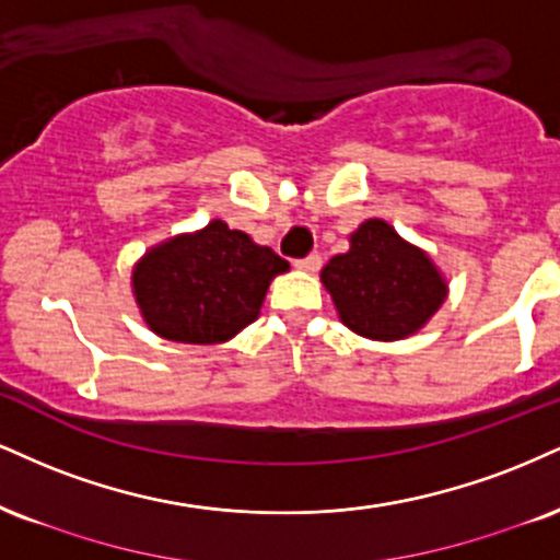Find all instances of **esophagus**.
<instances>
[{
	"label": "esophagus",
	"mask_w": 560,
	"mask_h": 560,
	"mask_svg": "<svg viewBox=\"0 0 560 560\" xmlns=\"http://www.w3.org/2000/svg\"><path fill=\"white\" fill-rule=\"evenodd\" d=\"M320 255H307V258L302 260H294V266L300 268V271H307V273H315L320 268Z\"/></svg>",
	"instance_id": "esophagus-1"
}]
</instances>
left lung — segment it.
Listing matches in <instances>:
<instances>
[{
	"mask_svg": "<svg viewBox=\"0 0 560 560\" xmlns=\"http://www.w3.org/2000/svg\"><path fill=\"white\" fill-rule=\"evenodd\" d=\"M339 320L373 341L415 336L448 298V281L433 258L388 221L368 219L349 234V250L320 271Z\"/></svg>",
	"mask_w": 560,
	"mask_h": 560,
	"instance_id": "obj_1",
	"label": "left lung"
}]
</instances>
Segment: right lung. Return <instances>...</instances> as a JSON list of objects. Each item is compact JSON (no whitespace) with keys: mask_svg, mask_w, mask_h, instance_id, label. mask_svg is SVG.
Here are the masks:
<instances>
[{"mask_svg":"<svg viewBox=\"0 0 560 560\" xmlns=\"http://www.w3.org/2000/svg\"><path fill=\"white\" fill-rule=\"evenodd\" d=\"M289 262L250 234L213 219L148 247L132 266V298L153 334L179 345H224L258 320Z\"/></svg>","mask_w":560,"mask_h":560,"instance_id":"obj_1","label":"right lung"}]
</instances>
